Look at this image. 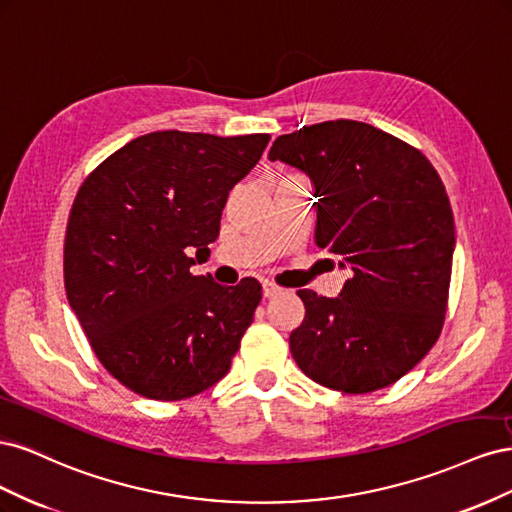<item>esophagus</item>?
<instances>
[{
    "label": "esophagus",
    "mask_w": 512,
    "mask_h": 512,
    "mask_svg": "<svg viewBox=\"0 0 512 512\" xmlns=\"http://www.w3.org/2000/svg\"><path fill=\"white\" fill-rule=\"evenodd\" d=\"M282 290H284V288H280V286H277V284H275V282H271V280H265V282H262V294H265L267 299L277 297V294H282Z\"/></svg>",
    "instance_id": "34e87169"
}]
</instances>
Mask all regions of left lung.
I'll return each mask as SVG.
<instances>
[{
    "label": "left lung",
    "mask_w": 512,
    "mask_h": 512,
    "mask_svg": "<svg viewBox=\"0 0 512 512\" xmlns=\"http://www.w3.org/2000/svg\"><path fill=\"white\" fill-rule=\"evenodd\" d=\"M269 160L316 188V245L350 269L339 297L297 294L305 318L290 352L307 378L361 395L384 389L438 342L455 222L421 151L369 123L337 119L275 138Z\"/></svg>",
    "instance_id": "left-lung-1"
}]
</instances>
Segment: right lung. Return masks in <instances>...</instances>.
<instances>
[{
	"mask_svg": "<svg viewBox=\"0 0 512 512\" xmlns=\"http://www.w3.org/2000/svg\"><path fill=\"white\" fill-rule=\"evenodd\" d=\"M269 138L151 132L83 181L66 228V294L100 363L130 391L177 401L228 374L260 284L194 275L191 254L218 239L228 192Z\"/></svg>",
	"mask_w": 512,
	"mask_h": 512,
	"instance_id": "add662e5",
	"label": "right lung"
}]
</instances>
